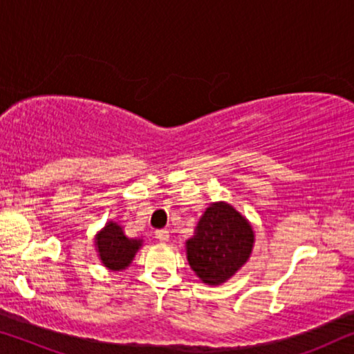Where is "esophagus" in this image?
Here are the masks:
<instances>
[{
	"mask_svg": "<svg viewBox=\"0 0 354 354\" xmlns=\"http://www.w3.org/2000/svg\"><path fill=\"white\" fill-rule=\"evenodd\" d=\"M155 238H157L160 243H167L169 239V232L168 230H157V232H155Z\"/></svg>",
	"mask_w": 354,
	"mask_h": 354,
	"instance_id": "34e87169",
	"label": "esophagus"
}]
</instances>
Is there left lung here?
Listing matches in <instances>:
<instances>
[{
    "instance_id": "left-lung-1",
    "label": "left lung",
    "mask_w": 354,
    "mask_h": 354,
    "mask_svg": "<svg viewBox=\"0 0 354 354\" xmlns=\"http://www.w3.org/2000/svg\"><path fill=\"white\" fill-rule=\"evenodd\" d=\"M252 226L226 202L207 207L196 226L194 236L186 241L187 262L207 285L230 280L251 257Z\"/></svg>"
}]
</instances>
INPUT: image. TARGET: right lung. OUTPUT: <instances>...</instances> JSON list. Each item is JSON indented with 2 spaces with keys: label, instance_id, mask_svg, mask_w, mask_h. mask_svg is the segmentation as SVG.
<instances>
[{
  "label": "right lung",
  "instance_id": "right-lung-1",
  "mask_svg": "<svg viewBox=\"0 0 354 354\" xmlns=\"http://www.w3.org/2000/svg\"><path fill=\"white\" fill-rule=\"evenodd\" d=\"M95 246L103 266L110 270L120 272L129 267L136 252L142 246V239L128 238L115 221H108L105 228L97 234Z\"/></svg>",
  "mask_w": 354,
  "mask_h": 354
}]
</instances>
